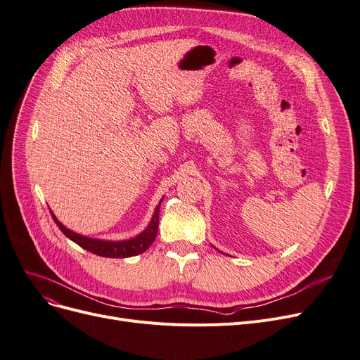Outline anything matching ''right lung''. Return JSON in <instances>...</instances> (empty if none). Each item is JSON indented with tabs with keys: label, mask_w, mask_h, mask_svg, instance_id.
Returning <instances> with one entry per match:
<instances>
[{
	"label": "right lung",
	"mask_w": 360,
	"mask_h": 360,
	"mask_svg": "<svg viewBox=\"0 0 360 360\" xmlns=\"http://www.w3.org/2000/svg\"><path fill=\"white\" fill-rule=\"evenodd\" d=\"M159 209H160V202L159 206L155 207L154 216L147 229L139 233L138 237L127 241H103V240H92L88 237L77 236V233L69 231L66 226L61 225L53 213L51 216L54 219V222L57 224V226L61 229V232H63L68 238L75 241L77 245L85 248L86 252H91L94 255L103 256V257H131V256L144 253L155 240V236H158V229H159Z\"/></svg>",
	"instance_id": "obj_1"
}]
</instances>
